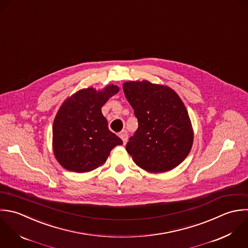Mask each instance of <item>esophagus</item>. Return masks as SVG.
I'll use <instances>...</instances> for the list:
<instances>
[{
  "label": "esophagus",
  "mask_w": 248,
  "mask_h": 248,
  "mask_svg": "<svg viewBox=\"0 0 248 248\" xmlns=\"http://www.w3.org/2000/svg\"><path fill=\"white\" fill-rule=\"evenodd\" d=\"M120 137H121V139L123 140L124 145H125V144H126V142H127V138H128V136H127V132H126V131H123V132H121V133H120Z\"/></svg>",
  "instance_id": "obj_1"
}]
</instances>
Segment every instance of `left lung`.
<instances>
[{
    "label": "left lung",
    "mask_w": 248,
    "mask_h": 248,
    "mask_svg": "<svg viewBox=\"0 0 248 248\" xmlns=\"http://www.w3.org/2000/svg\"><path fill=\"white\" fill-rule=\"evenodd\" d=\"M123 88L138 119V129L126 144V152L147 172L176 168L188 155L194 140L185 103L170 87L147 80L127 81Z\"/></svg>",
    "instance_id": "8db88e82"
}]
</instances>
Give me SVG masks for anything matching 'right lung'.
<instances>
[{
  "label": "right lung",
  "mask_w": 248,
  "mask_h": 248,
  "mask_svg": "<svg viewBox=\"0 0 248 248\" xmlns=\"http://www.w3.org/2000/svg\"><path fill=\"white\" fill-rule=\"evenodd\" d=\"M110 84L100 90L82 89L68 96L53 123L52 147L55 158L64 169L91 172L102 166L110 152L123 141L108 128L101 107L119 93Z\"/></svg>",
  "instance_id": "1"
}]
</instances>
